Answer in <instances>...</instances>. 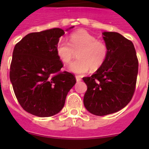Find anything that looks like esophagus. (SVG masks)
<instances>
[{
	"instance_id": "34e87169",
	"label": "esophagus",
	"mask_w": 149,
	"mask_h": 149,
	"mask_svg": "<svg viewBox=\"0 0 149 149\" xmlns=\"http://www.w3.org/2000/svg\"><path fill=\"white\" fill-rule=\"evenodd\" d=\"M76 81L77 82H80L81 81V79L80 76H76Z\"/></svg>"
}]
</instances>
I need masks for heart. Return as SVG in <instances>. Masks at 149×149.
Returning <instances> with one entry per match:
<instances>
[{"instance_id":"obj_1","label":"heart","mask_w":149,"mask_h":149,"mask_svg":"<svg viewBox=\"0 0 149 149\" xmlns=\"http://www.w3.org/2000/svg\"><path fill=\"white\" fill-rule=\"evenodd\" d=\"M70 43L64 40L58 41L56 45L58 56L63 63H69L74 52L79 50L76 61L68 66V70L76 74L83 75L90 70H97L103 65L108 55L105 42L97 40V37L85 29H79L71 33Z\"/></svg>"}]
</instances>
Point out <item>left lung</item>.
<instances>
[{
    "instance_id": "left-lung-1",
    "label": "left lung",
    "mask_w": 149,
    "mask_h": 149,
    "mask_svg": "<svg viewBox=\"0 0 149 149\" xmlns=\"http://www.w3.org/2000/svg\"><path fill=\"white\" fill-rule=\"evenodd\" d=\"M102 37L108 48L106 61L90 77L83 78L87 86L84 107L97 116L118 112L130 102L139 71L131 41L113 31H104Z\"/></svg>"
}]
</instances>
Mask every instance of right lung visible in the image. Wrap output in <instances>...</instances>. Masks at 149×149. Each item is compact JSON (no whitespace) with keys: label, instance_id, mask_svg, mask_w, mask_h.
<instances>
[{"label":"right lung","instance_id":"1","mask_svg":"<svg viewBox=\"0 0 149 149\" xmlns=\"http://www.w3.org/2000/svg\"><path fill=\"white\" fill-rule=\"evenodd\" d=\"M64 34L60 28L30 33L13 49L10 82L22 108L35 116L47 118L61 112L76 82L72 73L60 72L63 65L56 45Z\"/></svg>","mask_w":149,"mask_h":149}]
</instances>
